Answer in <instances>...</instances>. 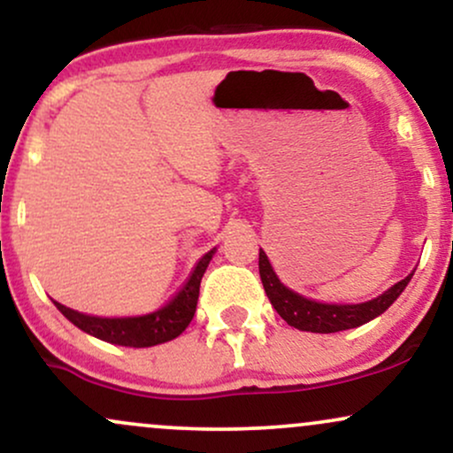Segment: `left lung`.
Masks as SVG:
<instances>
[{
  "label": "left lung",
  "mask_w": 453,
  "mask_h": 453,
  "mask_svg": "<svg viewBox=\"0 0 453 453\" xmlns=\"http://www.w3.org/2000/svg\"><path fill=\"white\" fill-rule=\"evenodd\" d=\"M259 277H262V285L264 289H266L270 304L277 309V313L283 317L289 326L306 332L330 334V332L349 330V327L366 324V321L381 315L383 311H388L394 300L403 294V289L407 288V283L413 274L398 280L394 288H389L388 292L379 296V298L362 304H324L315 303V300L303 298V296L292 292V289H288L280 283L277 274H274L273 266H270L266 253H264L262 249H259Z\"/></svg>",
  "instance_id": "obj_1"
}]
</instances>
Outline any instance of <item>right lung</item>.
Segmentation results:
<instances>
[{
    "instance_id": "right-lung-1",
    "label": "right lung",
    "mask_w": 453,
    "mask_h": 453,
    "mask_svg": "<svg viewBox=\"0 0 453 453\" xmlns=\"http://www.w3.org/2000/svg\"><path fill=\"white\" fill-rule=\"evenodd\" d=\"M215 256V249L202 256L196 264L194 273L185 280L183 288L173 296L161 309L149 315L140 317H93L78 313L74 309L55 303L57 309L64 313L76 327H81L87 334L96 336L112 345L123 347H153L159 342H168L176 339L180 332L194 319L197 296H200V280L204 277L206 266Z\"/></svg>"
}]
</instances>
